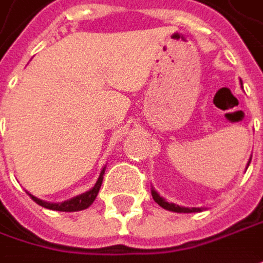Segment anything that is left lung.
Returning <instances> with one entry per match:
<instances>
[{
	"label": "left lung",
	"instance_id": "obj_1",
	"mask_svg": "<svg viewBox=\"0 0 263 263\" xmlns=\"http://www.w3.org/2000/svg\"><path fill=\"white\" fill-rule=\"evenodd\" d=\"M243 86V84H241ZM250 161H252V158H249V163H247V167L250 164ZM246 167V168H247ZM151 194H152V198H154V201L157 204H160L163 209L165 210H170V212H176V213H198V212H203V207H183V205H179V204L175 203H168L167 200H164L157 191L151 188Z\"/></svg>",
	"mask_w": 263,
	"mask_h": 263
}]
</instances>
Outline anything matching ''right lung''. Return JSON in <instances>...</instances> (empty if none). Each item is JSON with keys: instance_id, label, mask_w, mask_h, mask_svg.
Wrapping results in <instances>:
<instances>
[{"instance_id": "right-lung-1", "label": "right lung", "mask_w": 263, "mask_h": 263, "mask_svg": "<svg viewBox=\"0 0 263 263\" xmlns=\"http://www.w3.org/2000/svg\"><path fill=\"white\" fill-rule=\"evenodd\" d=\"M105 168L106 167L102 168L98 180H96V183H95V186L91 190L86 191V192H83V194H80L77 197H72L69 200H65L62 203H50V201H44L41 198H36L35 195L29 194V192L28 194H29V197L32 198L35 203L43 205V207H46V209H50V210H56V212H80V210H84L87 207H90L93 204V201L96 200L99 190H100V185H102V180H103Z\"/></svg>"}]
</instances>
